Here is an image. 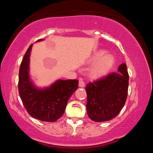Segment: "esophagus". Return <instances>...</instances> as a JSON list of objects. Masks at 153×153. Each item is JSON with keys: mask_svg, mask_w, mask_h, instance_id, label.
Masks as SVG:
<instances>
[{"mask_svg": "<svg viewBox=\"0 0 153 153\" xmlns=\"http://www.w3.org/2000/svg\"><path fill=\"white\" fill-rule=\"evenodd\" d=\"M79 86L81 87V88H83V87L85 86V83L82 79H80L79 80Z\"/></svg>", "mask_w": 153, "mask_h": 153, "instance_id": "34e87169", "label": "esophagus"}]
</instances>
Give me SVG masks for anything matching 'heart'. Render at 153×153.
Returning a JSON list of instances; mask_svg holds the SVG:
<instances>
[{
	"label": "heart",
	"instance_id": "b5f03b06",
	"mask_svg": "<svg viewBox=\"0 0 153 153\" xmlns=\"http://www.w3.org/2000/svg\"><path fill=\"white\" fill-rule=\"evenodd\" d=\"M107 51L99 50L93 54L90 61L96 63L92 67L90 74L93 77H100L105 76L113 68L115 63L114 56L111 54H106Z\"/></svg>",
	"mask_w": 153,
	"mask_h": 153
}]
</instances>
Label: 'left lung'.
<instances>
[{"label":"left lung","mask_w":153,"mask_h":153,"mask_svg":"<svg viewBox=\"0 0 153 153\" xmlns=\"http://www.w3.org/2000/svg\"><path fill=\"white\" fill-rule=\"evenodd\" d=\"M118 71L86 85L88 115L95 122L112 120L125 105L129 85L126 64H121Z\"/></svg>","instance_id":"1"}]
</instances>
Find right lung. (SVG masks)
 Returning <instances> with one entry per match:
<instances>
[{
  "label": "right lung",
  "instance_id": "1",
  "mask_svg": "<svg viewBox=\"0 0 153 153\" xmlns=\"http://www.w3.org/2000/svg\"><path fill=\"white\" fill-rule=\"evenodd\" d=\"M42 40V39L38 41ZM31 45L21 63L18 89L25 109L32 117L47 122L56 121L63 115L67 101L78 88L77 79H59L49 88L38 89L29 76Z\"/></svg>",
  "mask_w": 153,
  "mask_h": 153
}]
</instances>
